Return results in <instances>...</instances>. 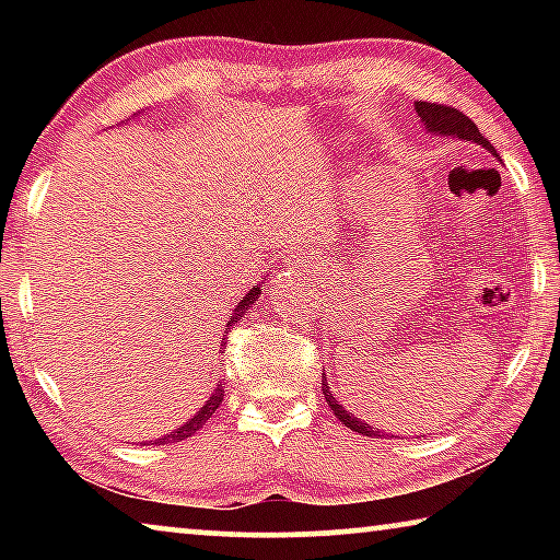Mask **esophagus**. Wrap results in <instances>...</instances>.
<instances>
[{"label":"esophagus","mask_w":560,"mask_h":560,"mask_svg":"<svg viewBox=\"0 0 560 560\" xmlns=\"http://www.w3.org/2000/svg\"><path fill=\"white\" fill-rule=\"evenodd\" d=\"M289 264H293V267H308L311 271H316L318 269V264H314V261H306V257H301V254H291V259H289Z\"/></svg>","instance_id":"1"}]
</instances>
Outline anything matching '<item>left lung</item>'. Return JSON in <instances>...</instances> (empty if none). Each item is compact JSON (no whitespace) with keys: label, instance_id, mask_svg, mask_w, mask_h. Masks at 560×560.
I'll return each instance as SVG.
<instances>
[{"label":"left lung","instance_id":"1","mask_svg":"<svg viewBox=\"0 0 560 560\" xmlns=\"http://www.w3.org/2000/svg\"><path fill=\"white\" fill-rule=\"evenodd\" d=\"M415 110L420 120L424 122V128L430 132H440V136H452V138H459V140H469V143H477L481 148H487L491 155H497L494 145L489 143V140L481 136L477 122L471 118L464 116L462 110L452 108V106H440V103H428V101H417L415 103ZM499 158V155H497ZM320 390H324V397L330 410L338 417L340 422L350 428L353 432L365 434V438H383L381 430L373 428V424H368L365 420H358L353 412H348L343 405L338 402V397L328 390V381H326V373H324V381H320Z\"/></svg>","mask_w":560,"mask_h":560}]
</instances>
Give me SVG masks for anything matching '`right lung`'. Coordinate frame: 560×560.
<instances>
[{"instance_id":"add662e5","label":"right lung","mask_w":560,"mask_h":560,"mask_svg":"<svg viewBox=\"0 0 560 560\" xmlns=\"http://www.w3.org/2000/svg\"><path fill=\"white\" fill-rule=\"evenodd\" d=\"M259 293H261V287H254V289H249V293H246V296L240 301V306L234 308V314L230 316V320H226V326H234L236 320H240V316L242 314H246V311L252 308V303L259 299ZM222 400H224V390H222V383L217 385V390L212 393V397L210 400H207L202 407H200V412H197L195 417H189V420L185 422V424H179V428L175 430V432H170V434H165V438H160V440H155L153 444H167V442H179V440H187V438H192V434L202 428V424L210 420V417L214 415V410L217 407L222 405Z\"/></svg>"}]
</instances>
